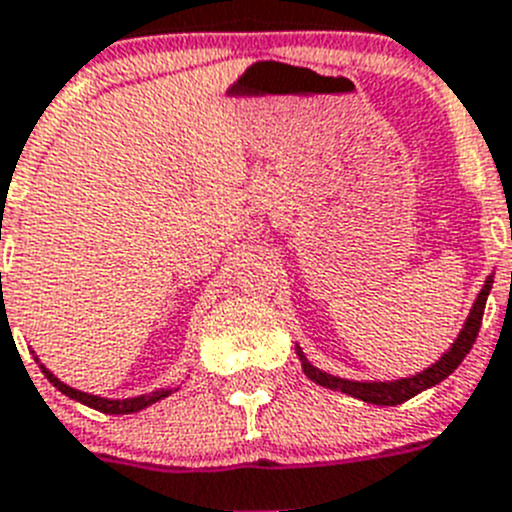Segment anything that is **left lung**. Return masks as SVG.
Returning <instances> with one entry per match:
<instances>
[{
  "label": "left lung",
  "instance_id": "8db88e82",
  "mask_svg": "<svg viewBox=\"0 0 512 512\" xmlns=\"http://www.w3.org/2000/svg\"><path fill=\"white\" fill-rule=\"evenodd\" d=\"M492 278H495V273L487 275L485 285H482V290L477 293V301H474L472 311H469L467 321H464L462 331L457 334L454 344H451V347L446 349L439 359H436L434 365L426 367V370H421L418 375L400 377V380H385V382L347 380V377L329 375V372L319 370V367H313L311 362L306 359V354H303V349L296 347V354H298V359H301L303 372H306V377H311L316 385H321V388L339 390V393H347L357 400H365V403H372V405L405 403V400H411L413 395H418V393H423V390L439 385L441 380H446L451 372L462 365V359L467 357L469 349H472V344H474V339H477V334H480L482 313H485L487 296H490V290H492Z\"/></svg>",
  "mask_w": 512,
  "mask_h": 512
}]
</instances>
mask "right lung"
Returning <instances> with one entry per match:
<instances>
[{"mask_svg": "<svg viewBox=\"0 0 512 512\" xmlns=\"http://www.w3.org/2000/svg\"><path fill=\"white\" fill-rule=\"evenodd\" d=\"M38 359V357H35ZM40 370H43V375L48 377L50 382H53L55 388L61 390L63 395H68V398L78 400V403L89 405V408H94V411H101V413H109V416H124V413H137L142 411V408H147V405L158 403V400L168 398L170 393H176L178 388H158L153 390V393H145V395H137V398H101V395H91V393H84V390H76L71 388V385H66V382H61L58 377L53 375V372L48 370V367L43 365L38 359Z\"/></svg>", "mask_w": 512, "mask_h": 512, "instance_id": "1", "label": "right lung"}]
</instances>
